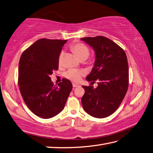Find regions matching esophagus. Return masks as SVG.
I'll list each match as a JSON object with an SVG mask.
<instances>
[{"instance_id":"1","label":"esophagus","mask_w":153,"mask_h":153,"mask_svg":"<svg viewBox=\"0 0 153 153\" xmlns=\"http://www.w3.org/2000/svg\"><path fill=\"white\" fill-rule=\"evenodd\" d=\"M79 85L78 84H76V83H73V88H77V87H78Z\"/></svg>"}]
</instances>
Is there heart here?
<instances>
[{"mask_svg": "<svg viewBox=\"0 0 153 153\" xmlns=\"http://www.w3.org/2000/svg\"><path fill=\"white\" fill-rule=\"evenodd\" d=\"M71 49L78 56L81 60H85L88 58L89 55V50L85 44L82 43H77L72 45ZM64 52H62L59 56V64H62L64 57ZM85 75V71L82 70H77V69H70L65 74V77L74 82H78L81 77Z\"/></svg>", "mask_w": 153, "mask_h": 153, "instance_id": "heart-1", "label": "heart"}]
</instances>
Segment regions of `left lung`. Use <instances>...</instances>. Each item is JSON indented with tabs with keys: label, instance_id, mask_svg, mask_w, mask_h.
Here are the masks:
<instances>
[{
	"label": "left lung",
	"instance_id": "1",
	"mask_svg": "<svg viewBox=\"0 0 153 153\" xmlns=\"http://www.w3.org/2000/svg\"><path fill=\"white\" fill-rule=\"evenodd\" d=\"M95 53L94 66L86 77L97 81L98 86L83 85L82 103L85 111L96 118L107 117L118 109L128 86V66L126 53L121 48L102 36L82 38Z\"/></svg>",
	"mask_w": 153,
	"mask_h": 153
}]
</instances>
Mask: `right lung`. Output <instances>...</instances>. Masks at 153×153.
<instances>
[{
  "label": "right lung",
  "instance_id": "right-lung-1",
  "mask_svg": "<svg viewBox=\"0 0 153 153\" xmlns=\"http://www.w3.org/2000/svg\"><path fill=\"white\" fill-rule=\"evenodd\" d=\"M67 40L42 38L24 51L19 65V86L24 101L40 117L50 119L64 108L72 89L65 78L53 86L50 78L58 70L59 56Z\"/></svg>",
  "mask_w": 153,
  "mask_h": 153
}]
</instances>
